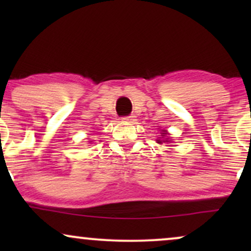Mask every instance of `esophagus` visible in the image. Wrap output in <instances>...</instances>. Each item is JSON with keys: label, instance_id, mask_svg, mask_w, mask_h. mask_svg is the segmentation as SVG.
Segmentation results:
<instances>
[{"label": "esophagus", "instance_id": "obj_1", "mask_svg": "<svg viewBox=\"0 0 251 251\" xmlns=\"http://www.w3.org/2000/svg\"><path fill=\"white\" fill-rule=\"evenodd\" d=\"M123 119L125 120V122H127V123H133L135 120V117L134 116H128V117L123 118Z\"/></svg>", "mask_w": 251, "mask_h": 251}]
</instances>
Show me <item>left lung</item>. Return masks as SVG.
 Listing matches in <instances>:
<instances>
[{"mask_svg":"<svg viewBox=\"0 0 251 251\" xmlns=\"http://www.w3.org/2000/svg\"><path fill=\"white\" fill-rule=\"evenodd\" d=\"M160 135H162V137H158V139L155 140V142H157L158 144L171 143L172 142V140H170L169 133H168V131H166V129H162V131H160Z\"/></svg>","mask_w":251,"mask_h":251,"instance_id":"8db88e82","label":"left lung"}]
</instances>
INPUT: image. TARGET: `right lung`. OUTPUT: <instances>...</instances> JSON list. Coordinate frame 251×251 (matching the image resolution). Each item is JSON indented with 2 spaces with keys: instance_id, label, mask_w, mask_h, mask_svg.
I'll list each match as a JSON object with an SVG mask.
<instances>
[{
  "instance_id": "right-lung-1",
  "label": "right lung",
  "mask_w": 251,
  "mask_h": 251,
  "mask_svg": "<svg viewBox=\"0 0 251 251\" xmlns=\"http://www.w3.org/2000/svg\"><path fill=\"white\" fill-rule=\"evenodd\" d=\"M89 143H92V142H89Z\"/></svg>"
}]
</instances>
